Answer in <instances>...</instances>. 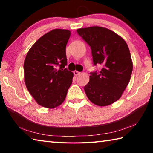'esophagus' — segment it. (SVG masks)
Here are the masks:
<instances>
[{"label": "esophagus", "mask_w": 153, "mask_h": 153, "mask_svg": "<svg viewBox=\"0 0 153 153\" xmlns=\"http://www.w3.org/2000/svg\"><path fill=\"white\" fill-rule=\"evenodd\" d=\"M80 72H79V71H76V70H75L74 71V74L75 75V76H78L79 75H80Z\"/></svg>", "instance_id": "34e87169"}]
</instances>
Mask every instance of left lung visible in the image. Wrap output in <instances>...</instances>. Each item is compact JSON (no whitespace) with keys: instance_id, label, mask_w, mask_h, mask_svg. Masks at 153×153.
Masks as SVG:
<instances>
[{"instance_id":"left-lung-1","label":"left lung","mask_w":153,"mask_h":153,"mask_svg":"<svg viewBox=\"0 0 153 153\" xmlns=\"http://www.w3.org/2000/svg\"><path fill=\"white\" fill-rule=\"evenodd\" d=\"M91 48L94 65L99 72L90 73L84 86L88 99L94 105L107 106L120 99L130 80L133 64L126 41L107 28L93 26L77 30Z\"/></svg>"}]
</instances>
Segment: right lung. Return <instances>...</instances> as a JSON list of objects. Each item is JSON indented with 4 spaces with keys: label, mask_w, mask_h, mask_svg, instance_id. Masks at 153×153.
<instances>
[{
    "label": "right lung",
    "mask_w": 153,
    "mask_h": 153,
    "mask_svg": "<svg viewBox=\"0 0 153 153\" xmlns=\"http://www.w3.org/2000/svg\"><path fill=\"white\" fill-rule=\"evenodd\" d=\"M70 35L67 30H51L36 41L25 56V86L42 107L54 108L61 105L72 83L74 74L65 68Z\"/></svg>",
    "instance_id": "right-lung-1"
}]
</instances>
